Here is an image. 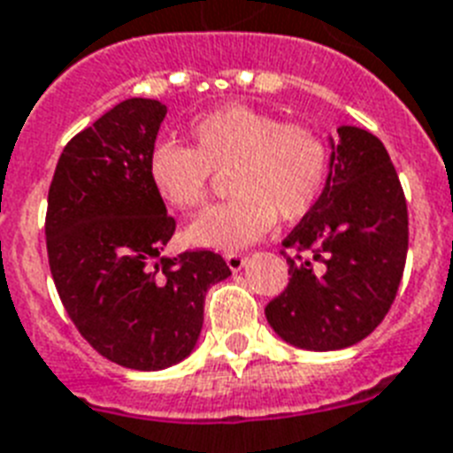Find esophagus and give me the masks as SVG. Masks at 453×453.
Here are the masks:
<instances>
[{
	"label": "esophagus",
	"instance_id": "esophagus-1",
	"mask_svg": "<svg viewBox=\"0 0 453 453\" xmlns=\"http://www.w3.org/2000/svg\"><path fill=\"white\" fill-rule=\"evenodd\" d=\"M246 260H249V258H246V256H242V253H227V256H226L227 267H230L233 272L242 270V267L246 265Z\"/></svg>",
	"mask_w": 453,
	"mask_h": 453
}]
</instances>
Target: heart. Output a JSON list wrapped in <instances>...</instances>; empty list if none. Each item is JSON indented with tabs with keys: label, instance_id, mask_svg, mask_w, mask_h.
Listing matches in <instances>:
<instances>
[{
	"label": "heart",
	"instance_id": "b5f03b06",
	"mask_svg": "<svg viewBox=\"0 0 453 453\" xmlns=\"http://www.w3.org/2000/svg\"><path fill=\"white\" fill-rule=\"evenodd\" d=\"M193 146L156 143L149 153V181L169 207L195 211L207 200L214 172L227 174L233 200L207 209L188 227L197 246L234 251L263 239L277 216L297 220L323 197L330 149L321 132L281 123L246 104H227L190 125Z\"/></svg>",
	"mask_w": 453,
	"mask_h": 453
}]
</instances>
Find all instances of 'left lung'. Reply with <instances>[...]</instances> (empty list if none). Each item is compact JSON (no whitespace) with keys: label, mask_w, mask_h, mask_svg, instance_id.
I'll return each mask as SVG.
<instances>
[{"label":"left lung","mask_w":453,"mask_h":453,"mask_svg":"<svg viewBox=\"0 0 453 453\" xmlns=\"http://www.w3.org/2000/svg\"><path fill=\"white\" fill-rule=\"evenodd\" d=\"M330 149L323 197L284 239L310 256L286 258L288 286L265 307L272 330L307 351L347 349L384 321L410 242L405 193L384 143L342 125Z\"/></svg>","instance_id":"1"}]
</instances>
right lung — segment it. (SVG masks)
<instances>
[{
  "instance_id": "right-lung-1",
  "label": "right lung",
  "mask_w": 453,
  "mask_h": 453,
  "mask_svg": "<svg viewBox=\"0 0 453 453\" xmlns=\"http://www.w3.org/2000/svg\"><path fill=\"white\" fill-rule=\"evenodd\" d=\"M167 106L130 97L79 132L55 167L46 211L50 274L88 344L130 370L193 354L204 296L233 272L214 251L163 256L174 219L149 181Z\"/></svg>"
}]
</instances>
